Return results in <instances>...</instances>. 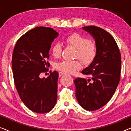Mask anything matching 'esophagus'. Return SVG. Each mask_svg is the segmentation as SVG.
<instances>
[{
  "label": "esophagus",
  "mask_w": 131,
  "mask_h": 131,
  "mask_svg": "<svg viewBox=\"0 0 131 131\" xmlns=\"http://www.w3.org/2000/svg\"><path fill=\"white\" fill-rule=\"evenodd\" d=\"M63 74H65V73L62 72V71H60V72H59V76H61Z\"/></svg>",
  "instance_id": "obj_1"
}]
</instances>
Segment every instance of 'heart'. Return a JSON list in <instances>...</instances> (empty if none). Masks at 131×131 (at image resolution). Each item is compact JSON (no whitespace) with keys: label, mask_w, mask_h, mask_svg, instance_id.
Returning a JSON list of instances; mask_svg holds the SVG:
<instances>
[{"label":"heart","mask_w":131,"mask_h":131,"mask_svg":"<svg viewBox=\"0 0 131 131\" xmlns=\"http://www.w3.org/2000/svg\"><path fill=\"white\" fill-rule=\"evenodd\" d=\"M65 42L68 45L76 49L75 57L78 58L84 64L91 63L97 55L96 43L87 37L78 33H74L66 37ZM62 46L59 43L53 45L52 53L55 58H59L61 54ZM55 68L62 72L73 73L81 68V64L77 60H62L55 64Z\"/></svg>","instance_id":"b5f03b06"}]
</instances>
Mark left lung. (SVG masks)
<instances>
[{"label": "left lung", "instance_id": "1", "mask_svg": "<svg viewBox=\"0 0 131 131\" xmlns=\"http://www.w3.org/2000/svg\"><path fill=\"white\" fill-rule=\"evenodd\" d=\"M92 36L97 45V55L90 65L82 71L88 79L77 78L76 97L82 108L98 110L113 95L121 79V57L112 35L94 26L82 27Z\"/></svg>", "mask_w": 131, "mask_h": 131}]
</instances>
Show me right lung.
<instances>
[{"label": "right lung", "instance_id": "1", "mask_svg": "<svg viewBox=\"0 0 131 131\" xmlns=\"http://www.w3.org/2000/svg\"><path fill=\"white\" fill-rule=\"evenodd\" d=\"M58 36L53 28L37 27L23 35L16 43L12 57L14 80L21 101L30 110L45 113L52 110L57 99L58 73L50 72L48 78L49 52Z\"/></svg>", "mask_w": 131, "mask_h": 131}]
</instances>
